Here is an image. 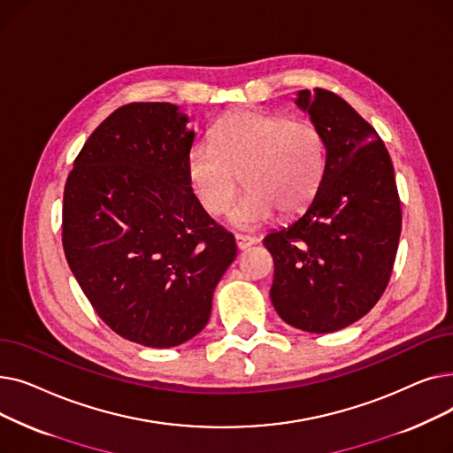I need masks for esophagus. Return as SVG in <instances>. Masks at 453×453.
<instances>
[{
  "label": "esophagus",
  "instance_id": "esophagus-1",
  "mask_svg": "<svg viewBox=\"0 0 453 453\" xmlns=\"http://www.w3.org/2000/svg\"><path fill=\"white\" fill-rule=\"evenodd\" d=\"M255 241L257 239H253V236H250V234H241V233L234 234V244H236V248H239V250L250 248L251 244H255Z\"/></svg>",
  "mask_w": 453,
  "mask_h": 453
}]
</instances>
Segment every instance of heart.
I'll use <instances>...</instances> for the list:
<instances>
[{
  "label": "heart",
  "instance_id": "b5f03b06",
  "mask_svg": "<svg viewBox=\"0 0 453 453\" xmlns=\"http://www.w3.org/2000/svg\"><path fill=\"white\" fill-rule=\"evenodd\" d=\"M326 149L318 125L258 110L226 115L211 130V147L193 145L185 157L190 187L211 217L229 212L241 176L246 193L231 224L255 229L275 209L292 217L311 205L325 176Z\"/></svg>",
  "mask_w": 453,
  "mask_h": 453
}]
</instances>
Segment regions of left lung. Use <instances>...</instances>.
<instances>
[{"label": "left lung", "mask_w": 453, "mask_h": 453, "mask_svg": "<svg viewBox=\"0 0 453 453\" xmlns=\"http://www.w3.org/2000/svg\"><path fill=\"white\" fill-rule=\"evenodd\" d=\"M326 149L318 195L288 227L265 239L273 257L272 303L282 321L325 334L364 318L382 297L402 229L389 152L336 93L297 91Z\"/></svg>", "instance_id": "obj_1"}]
</instances>
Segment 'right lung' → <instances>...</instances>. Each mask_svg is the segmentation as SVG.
I'll return each instance as SVG.
<instances>
[{
  "label": "right lung",
  "mask_w": 453,
  "mask_h": 453,
  "mask_svg": "<svg viewBox=\"0 0 453 453\" xmlns=\"http://www.w3.org/2000/svg\"><path fill=\"white\" fill-rule=\"evenodd\" d=\"M188 117L132 103L95 128L64 188L67 265L99 318L134 343L169 349L209 321L212 292L236 257L233 234L193 193Z\"/></svg>",
  "instance_id": "add662e5"
}]
</instances>
